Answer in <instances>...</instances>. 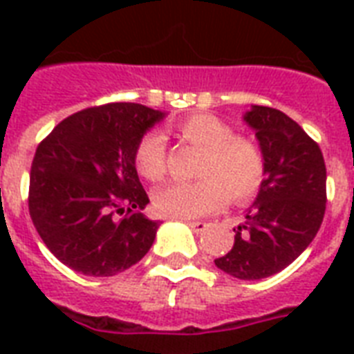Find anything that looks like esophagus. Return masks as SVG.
Segmentation results:
<instances>
[{"label":"esophagus","mask_w":354,"mask_h":354,"mask_svg":"<svg viewBox=\"0 0 354 354\" xmlns=\"http://www.w3.org/2000/svg\"><path fill=\"white\" fill-rule=\"evenodd\" d=\"M185 224H187V226L191 227L193 232H196V233H202L205 230V227L209 226L207 222H202V221H185Z\"/></svg>","instance_id":"1"}]
</instances>
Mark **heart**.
I'll return each mask as SVG.
<instances>
[{"label": "heart", "instance_id": "heart-1", "mask_svg": "<svg viewBox=\"0 0 354 354\" xmlns=\"http://www.w3.org/2000/svg\"><path fill=\"white\" fill-rule=\"evenodd\" d=\"M180 138L202 152L196 165L198 180L171 183L156 191L154 207L172 218H198L221 209L227 196L244 204L259 193L266 174L263 150L252 139L235 136L233 128L211 113H196L178 124ZM136 167L150 182L167 172L165 138L147 133L136 149Z\"/></svg>", "mask_w": 354, "mask_h": 354}]
</instances>
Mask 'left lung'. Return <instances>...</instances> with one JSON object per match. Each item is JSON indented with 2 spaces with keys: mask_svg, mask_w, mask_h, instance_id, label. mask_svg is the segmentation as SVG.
I'll return each instance as SVG.
<instances>
[{
  "mask_svg": "<svg viewBox=\"0 0 354 354\" xmlns=\"http://www.w3.org/2000/svg\"><path fill=\"white\" fill-rule=\"evenodd\" d=\"M242 119L255 130L266 174L246 221L233 227L232 250L215 264L236 279L255 281L285 270L313 242L324 222L327 171L318 143L286 113L252 106Z\"/></svg>",
  "mask_w": 354,
  "mask_h": 354,
  "instance_id": "1",
  "label": "left lung"
}]
</instances>
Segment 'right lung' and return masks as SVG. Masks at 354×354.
Masks as SVG:
<instances>
[{"label":"right lung","mask_w":354,"mask_h":354,"mask_svg":"<svg viewBox=\"0 0 354 354\" xmlns=\"http://www.w3.org/2000/svg\"><path fill=\"white\" fill-rule=\"evenodd\" d=\"M163 118L133 102L86 108L38 145L29 213L60 263L79 274L110 277L147 255L160 222L141 213L149 196L136 171V149Z\"/></svg>","instance_id":"obj_1"}]
</instances>
